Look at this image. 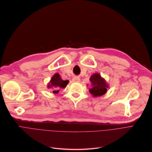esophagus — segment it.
I'll return each instance as SVG.
<instances>
[{
    "mask_svg": "<svg viewBox=\"0 0 152 152\" xmlns=\"http://www.w3.org/2000/svg\"><path fill=\"white\" fill-rule=\"evenodd\" d=\"M72 80H73V82H75V83L80 82V78L78 77H74Z\"/></svg>",
    "mask_w": 152,
    "mask_h": 152,
    "instance_id": "1",
    "label": "esophagus"
}]
</instances>
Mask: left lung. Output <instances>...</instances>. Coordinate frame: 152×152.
<instances>
[{
  "mask_svg": "<svg viewBox=\"0 0 152 152\" xmlns=\"http://www.w3.org/2000/svg\"><path fill=\"white\" fill-rule=\"evenodd\" d=\"M91 87L88 88L89 92L94 97L100 96L107 92L109 86L106 80L99 73H95L90 77Z\"/></svg>",
  "mask_w": 152,
  "mask_h": 152,
  "instance_id": "8db88e82",
  "label": "left lung"
}]
</instances>
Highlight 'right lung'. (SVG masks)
Instances as JSON below:
<instances>
[{
    "label": "right lung",
    "instance_id": "1",
    "mask_svg": "<svg viewBox=\"0 0 152 152\" xmlns=\"http://www.w3.org/2000/svg\"><path fill=\"white\" fill-rule=\"evenodd\" d=\"M69 80H64L60 77L58 73H56L53 75L50 81L48 84V88L53 89V93L57 94L58 93L60 88H64L66 87Z\"/></svg>",
    "mask_w": 152,
    "mask_h": 152
}]
</instances>
